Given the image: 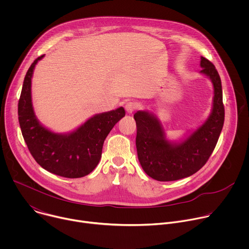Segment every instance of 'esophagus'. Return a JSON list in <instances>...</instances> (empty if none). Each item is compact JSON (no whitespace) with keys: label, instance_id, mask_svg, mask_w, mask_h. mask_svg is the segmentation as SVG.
<instances>
[{"label":"esophagus","instance_id":"esophagus-1","mask_svg":"<svg viewBox=\"0 0 249 249\" xmlns=\"http://www.w3.org/2000/svg\"><path fill=\"white\" fill-rule=\"evenodd\" d=\"M137 108V104L133 101H129L125 104V110L128 112V113H133L135 111V109Z\"/></svg>","mask_w":249,"mask_h":249}]
</instances>
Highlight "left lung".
Returning <instances> with one entry per match:
<instances>
[{
    "label": "left lung",
    "mask_w": 249,
    "mask_h": 249,
    "mask_svg": "<svg viewBox=\"0 0 249 249\" xmlns=\"http://www.w3.org/2000/svg\"><path fill=\"white\" fill-rule=\"evenodd\" d=\"M200 73L214 87L213 109L206 122L180 144L165 140L164 131L156 116L147 111H137L136 147L139 161L144 171L158 181H173L188 177L208 161L214 151L225 121L223 89L216 67L201 57Z\"/></svg>",
    "instance_id": "1"
}]
</instances>
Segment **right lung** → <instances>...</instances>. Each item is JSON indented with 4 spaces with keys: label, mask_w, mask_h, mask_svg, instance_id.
Masks as SVG:
<instances>
[{
    "label": "right lung",
    "mask_w": 249,
    "mask_h": 249,
    "mask_svg": "<svg viewBox=\"0 0 249 249\" xmlns=\"http://www.w3.org/2000/svg\"><path fill=\"white\" fill-rule=\"evenodd\" d=\"M41 55L29 67L18 100V122L25 144L36 162L47 171L67 178L90 173L101 158L102 146L114 125L125 116L123 107L89 119L70 134H56L35 117L31 102V77Z\"/></svg>",
    "instance_id": "right-lung-1"
}]
</instances>
